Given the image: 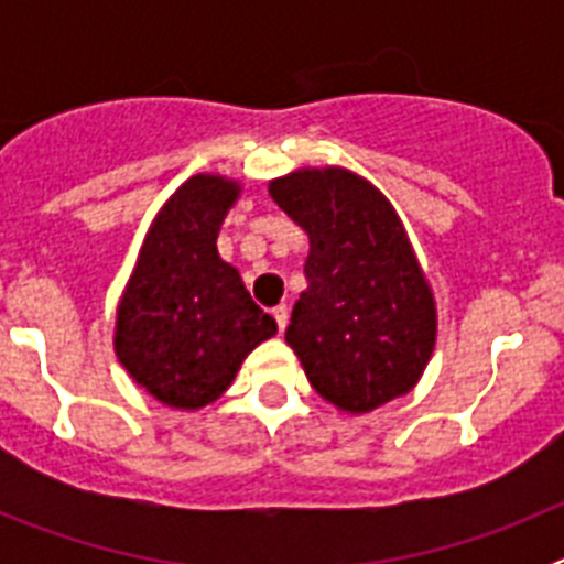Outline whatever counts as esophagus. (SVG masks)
<instances>
[{"instance_id": "esophagus-1", "label": "esophagus", "mask_w": 564, "mask_h": 564, "mask_svg": "<svg viewBox=\"0 0 564 564\" xmlns=\"http://www.w3.org/2000/svg\"><path fill=\"white\" fill-rule=\"evenodd\" d=\"M288 316H291V311H288V305H276V307H273V318H276L279 333H282V330H285V327H288Z\"/></svg>"}]
</instances>
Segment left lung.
<instances>
[{
  "mask_svg": "<svg viewBox=\"0 0 564 564\" xmlns=\"http://www.w3.org/2000/svg\"><path fill=\"white\" fill-rule=\"evenodd\" d=\"M268 192L311 239L285 341L313 390L350 415L406 395L435 350L437 313L392 203L338 166L296 169Z\"/></svg>",
  "mask_w": 564,
  "mask_h": 564,
  "instance_id": "left-lung-1",
  "label": "left lung"
}]
</instances>
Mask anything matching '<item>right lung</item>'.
I'll return each instance as SVG.
<instances>
[{"instance_id":"1","label":"right lung","mask_w":564,"mask_h":564,"mask_svg":"<svg viewBox=\"0 0 564 564\" xmlns=\"http://www.w3.org/2000/svg\"><path fill=\"white\" fill-rule=\"evenodd\" d=\"M239 183L194 174L149 226L115 318L123 370L172 410H200L231 387L276 322L217 253Z\"/></svg>"}]
</instances>
